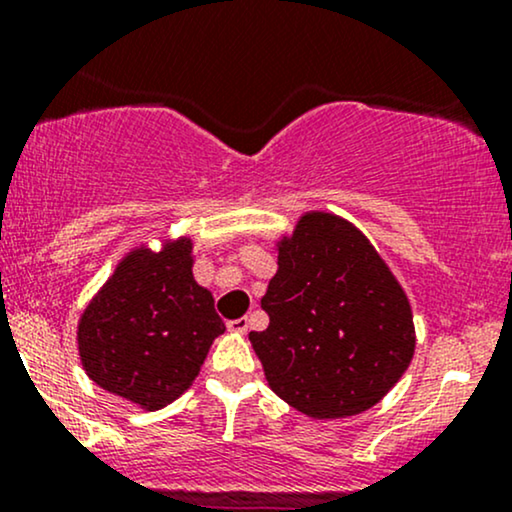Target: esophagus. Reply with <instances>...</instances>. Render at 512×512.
Returning a JSON list of instances; mask_svg holds the SVG:
<instances>
[{
	"instance_id": "esophagus-1",
	"label": "esophagus",
	"mask_w": 512,
	"mask_h": 512,
	"mask_svg": "<svg viewBox=\"0 0 512 512\" xmlns=\"http://www.w3.org/2000/svg\"><path fill=\"white\" fill-rule=\"evenodd\" d=\"M226 327H228V332H233V334H245L250 327V320L248 317H238V320H228Z\"/></svg>"
}]
</instances>
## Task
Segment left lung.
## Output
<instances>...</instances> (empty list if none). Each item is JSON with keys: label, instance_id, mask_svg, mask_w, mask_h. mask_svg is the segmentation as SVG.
<instances>
[{"label": "left lung", "instance_id": "8db88e82", "mask_svg": "<svg viewBox=\"0 0 512 512\" xmlns=\"http://www.w3.org/2000/svg\"><path fill=\"white\" fill-rule=\"evenodd\" d=\"M276 252L262 296L269 327L250 332L269 387L310 419L375 407L414 358L402 284L354 223L330 211H305Z\"/></svg>", "mask_w": 512, "mask_h": 512}]
</instances>
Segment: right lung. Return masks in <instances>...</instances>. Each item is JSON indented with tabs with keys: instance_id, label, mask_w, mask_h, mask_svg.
<instances>
[{
	"instance_id": "right-lung-1",
	"label": "right lung",
	"mask_w": 512,
	"mask_h": 512,
	"mask_svg": "<svg viewBox=\"0 0 512 512\" xmlns=\"http://www.w3.org/2000/svg\"><path fill=\"white\" fill-rule=\"evenodd\" d=\"M192 238L132 248L88 301L76 327L81 366L103 390L158 411L199 375L226 325L192 274Z\"/></svg>"
}]
</instances>
